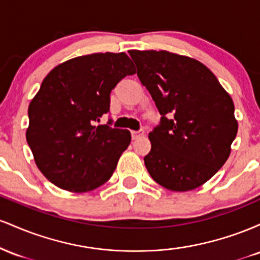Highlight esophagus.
Masks as SVG:
<instances>
[{
    "mask_svg": "<svg viewBox=\"0 0 260 260\" xmlns=\"http://www.w3.org/2000/svg\"><path fill=\"white\" fill-rule=\"evenodd\" d=\"M131 134H132V139L136 140V139H139L140 137L144 136V131L143 129H139V131H132L131 132Z\"/></svg>",
    "mask_w": 260,
    "mask_h": 260,
    "instance_id": "34e87169",
    "label": "esophagus"
}]
</instances>
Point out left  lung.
I'll return each instance as SVG.
<instances>
[{
    "mask_svg": "<svg viewBox=\"0 0 260 260\" xmlns=\"http://www.w3.org/2000/svg\"><path fill=\"white\" fill-rule=\"evenodd\" d=\"M129 55L161 115L159 126L149 133L145 168L170 190L201 187L231 153L238 129L234 101L197 59L154 50H132Z\"/></svg>",
    "mask_w": 260,
    "mask_h": 260,
    "instance_id": "obj_1",
    "label": "left lung"
}]
</instances>
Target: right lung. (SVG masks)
Returning <instances> with one entry per match:
<instances>
[{"instance_id":"1","label":"right lung","mask_w":260,"mask_h":260,"mask_svg":"<svg viewBox=\"0 0 260 260\" xmlns=\"http://www.w3.org/2000/svg\"><path fill=\"white\" fill-rule=\"evenodd\" d=\"M134 73L126 53L106 52L68 59L45 77L28 109L26 142L55 186L83 193L110 180L131 133L96 122L110 111L112 89Z\"/></svg>"}]
</instances>
